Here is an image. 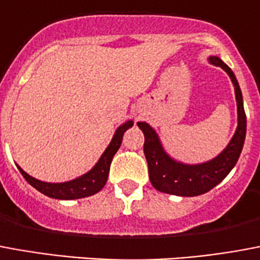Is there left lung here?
<instances>
[{
    "instance_id": "left-lung-1",
    "label": "left lung",
    "mask_w": 260,
    "mask_h": 260,
    "mask_svg": "<svg viewBox=\"0 0 260 260\" xmlns=\"http://www.w3.org/2000/svg\"><path fill=\"white\" fill-rule=\"evenodd\" d=\"M209 61L215 66L222 67L228 73L234 85L238 113L237 129L228 147L218 157L204 164L186 165L175 161L165 153L155 131L149 124L138 122V126L145 134L143 150L149 165L150 182L154 186V189L161 193L182 197H194L207 193L228 176L241 154L247 132V115L244 111L241 89L236 80V76L233 74L232 69L228 64H224L216 56L209 57Z\"/></svg>"
}]
</instances>
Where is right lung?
Listing matches in <instances>:
<instances>
[{"label":"right lung","mask_w":260,"mask_h":260,"mask_svg":"<svg viewBox=\"0 0 260 260\" xmlns=\"http://www.w3.org/2000/svg\"><path fill=\"white\" fill-rule=\"evenodd\" d=\"M134 125L132 121L125 122L118 129L115 131L114 136L111 139L109 147L105 150V153L98 161V164L93 168L82 175L80 178L70 180V182H64V183H47V182H41L38 179L32 178L28 174H26L20 167H17L23 178L27 180L28 183L31 184L34 189L41 191L51 199L57 200H76V199H84V197H89L93 196L98 191L103 189V186L107 182V176L110 172V164L111 159L117 153V150L120 149L121 142H122V136H124L125 131L131 128Z\"/></svg>","instance_id":"right-lung-1"}]
</instances>
